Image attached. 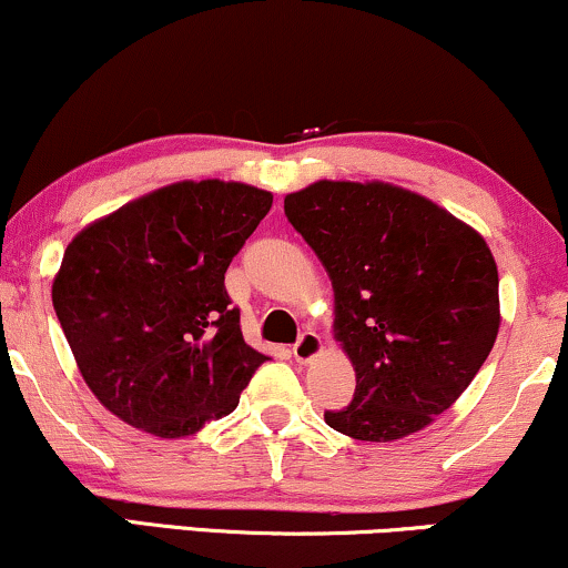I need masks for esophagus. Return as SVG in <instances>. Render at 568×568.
Returning a JSON list of instances; mask_svg holds the SVG:
<instances>
[{
    "mask_svg": "<svg viewBox=\"0 0 568 568\" xmlns=\"http://www.w3.org/2000/svg\"><path fill=\"white\" fill-rule=\"evenodd\" d=\"M322 351H324V343L316 332H303L295 343V348H292V353H295V358L300 364H311Z\"/></svg>",
    "mask_w": 568,
    "mask_h": 568,
    "instance_id": "esophagus-1",
    "label": "esophagus"
}]
</instances>
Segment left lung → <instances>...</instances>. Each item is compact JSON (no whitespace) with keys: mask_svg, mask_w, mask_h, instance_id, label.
<instances>
[{"mask_svg":"<svg viewBox=\"0 0 568 568\" xmlns=\"http://www.w3.org/2000/svg\"><path fill=\"white\" fill-rule=\"evenodd\" d=\"M284 215L335 290V339L356 393L324 412L358 442H396L433 423L478 375L499 332V276L484 236L398 185L318 180Z\"/></svg>","mask_w":568,"mask_h":568,"instance_id":"left-lung-1","label":"left lung"}]
</instances>
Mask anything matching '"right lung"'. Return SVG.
<instances>
[{"label": "right lung", "mask_w": 568, "mask_h": 568, "mask_svg": "<svg viewBox=\"0 0 568 568\" xmlns=\"http://www.w3.org/2000/svg\"><path fill=\"white\" fill-rule=\"evenodd\" d=\"M271 204L255 185L183 180L119 206L65 246L52 305L111 415L183 438L236 409L268 356L244 343L225 271Z\"/></svg>", "instance_id": "add662e5"}]
</instances>
